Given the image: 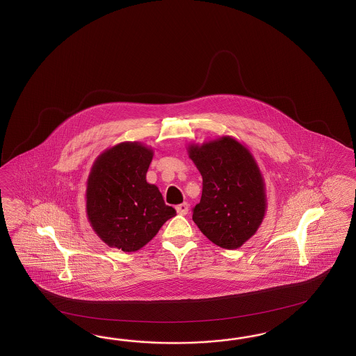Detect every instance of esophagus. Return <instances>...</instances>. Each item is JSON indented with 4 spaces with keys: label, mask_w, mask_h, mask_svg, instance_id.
Wrapping results in <instances>:
<instances>
[{
    "label": "esophagus",
    "mask_w": 356,
    "mask_h": 356,
    "mask_svg": "<svg viewBox=\"0 0 356 356\" xmlns=\"http://www.w3.org/2000/svg\"><path fill=\"white\" fill-rule=\"evenodd\" d=\"M188 210H189L188 202H183V204L176 206V211H177V214H180V216H186V214H188Z\"/></svg>",
    "instance_id": "1"
}]
</instances>
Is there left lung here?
Instances as JSON below:
<instances>
[{"label": "left lung", "instance_id": "1", "mask_svg": "<svg viewBox=\"0 0 356 356\" xmlns=\"http://www.w3.org/2000/svg\"><path fill=\"white\" fill-rule=\"evenodd\" d=\"M202 176V195L194 223L210 241L240 248L256 234L266 210L265 183L250 151L232 137L188 147Z\"/></svg>", "mask_w": 356, "mask_h": 356}]
</instances>
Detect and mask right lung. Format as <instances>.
<instances>
[{"label": "right lung", "instance_id": "add662e5", "mask_svg": "<svg viewBox=\"0 0 356 356\" xmlns=\"http://www.w3.org/2000/svg\"><path fill=\"white\" fill-rule=\"evenodd\" d=\"M152 156L140 142H122L100 154L88 175L87 218L112 248L138 250L176 216L158 186L146 181Z\"/></svg>", "mask_w": 356, "mask_h": 356}]
</instances>
